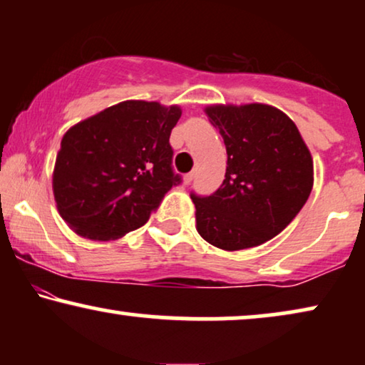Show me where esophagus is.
Instances as JSON below:
<instances>
[{
    "mask_svg": "<svg viewBox=\"0 0 365 365\" xmlns=\"http://www.w3.org/2000/svg\"><path fill=\"white\" fill-rule=\"evenodd\" d=\"M192 179H194V173H189V174H186V176L182 178V182L187 186V184L192 182Z\"/></svg>",
    "mask_w": 365,
    "mask_h": 365,
    "instance_id": "esophagus-1",
    "label": "esophagus"
}]
</instances>
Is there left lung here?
Here are the masks:
<instances>
[{"instance_id": "1", "label": "left lung", "mask_w": 365, "mask_h": 365, "mask_svg": "<svg viewBox=\"0 0 365 365\" xmlns=\"http://www.w3.org/2000/svg\"><path fill=\"white\" fill-rule=\"evenodd\" d=\"M204 113L224 139L227 168L216 192L191 194L197 232L222 251L261 246L306 204L311 151L292 119L269 104H211Z\"/></svg>"}]
</instances>
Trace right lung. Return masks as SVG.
<instances>
[{
    "instance_id": "add662e5",
    "label": "right lung",
    "mask_w": 365,
    "mask_h": 365,
    "mask_svg": "<svg viewBox=\"0 0 365 365\" xmlns=\"http://www.w3.org/2000/svg\"><path fill=\"white\" fill-rule=\"evenodd\" d=\"M181 114L176 104L131 99L68 129L53 192L59 216L74 232L114 241L146 224L179 182L169 136Z\"/></svg>"
}]
</instances>
